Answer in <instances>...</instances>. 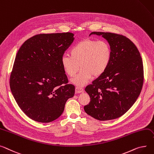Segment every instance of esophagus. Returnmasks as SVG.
Listing matches in <instances>:
<instances>
[{
	"label": "esophagus",
	"instance_id": "obj_1",
	"mask_svg": "<svg viewBox=\"0 0 154 154\" xmlns=\"http://www.w3.org/2000/svg\"><path fill=\"white\" fill-rule=\"evenodd\" d=\"M75 90V92L77 94H79V93H81V92L84 91V88L80 87H76Z\"/></svg>",
	"mask_w": 154,
	"mask_h": 154
}]
</instances>
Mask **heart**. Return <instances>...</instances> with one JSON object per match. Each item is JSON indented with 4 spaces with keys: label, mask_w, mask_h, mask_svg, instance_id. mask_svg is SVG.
I'll list each match as a JSON object with an SVG mask.
<instances>
[{
    "label": "heart",
    "mask_w": 154,
    "mask_h": 154,
    "mask_svg": "<svg viewBox=\"0 0 154 154\" xmlns=\"http://www.w3.org/2000/svg\"><path fill=\"white\" fill-rule=\"evenodd\" d=\"M69 54L61 57V65L70 77H74L80 68V73L72 82L83 86L92 76L98 78L105 73L111 63L112 50L105 41L86 39L72 48Z\"/></svg>",
    "instance_id": "obj_1"
}]
</instances>
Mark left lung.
<instances>
[{
	"label": "left lung",
	"instance_id": "1",
	"mask_svg": "<svg viewBox=\"0 0 154 154\" xmlns=\"http://www.w3.org/2000/svg\"><path fill=\"white\" fill-rule=\"evenodd\" d=\"M105 38L112 50L105 73L85 90L90 98L84 106L87 113L98 120L121 117L134 105L144 83V67L140 53L128 38L108 32H91Z\"/></svg>",
	"mask_w": 154,
	"mask_h": 154
}]
</instances>
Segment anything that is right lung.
I'll use <instances>...</instances> for the list:
<instances>
[{"instance_id":"obj_1","label":"right lung","mask_w":154,"mask_h":154,"mask_svg":"<svg viewBox=\"0 0 154 154\" xmlns=\"http://www.w3.org/2000/svg\"><path fill=\"white\" fill-rule=\"evenodd\" d=\"M74 34H38L28 39L16 55L10 87L18 106L35 121L49 122L64 111L74 97L60 59L74 41Z\"/></svg>"}]
</instances>
